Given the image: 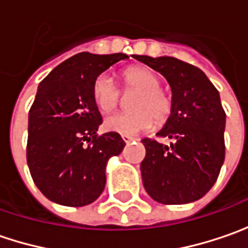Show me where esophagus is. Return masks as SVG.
<instances>
[{
  "mask_svg": "<svg viewBox=\"0 0 248 248\" xmlns=\"http://www.w3.org/2000/svg\"><path fill=\"white\" fill-rule=\"evenodd\" d=\"M121 138H123V140H124L125 143H129L131 140H134V138H132V137H128V135H123Z\"/></svg>",
  "mask_w": 248,
  "mask_h": 248,
  "instance_id": "esophagus-1",
  "label": "esophagus"
}]
</instances>
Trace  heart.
<instances>
[{
    "label": "heart",
    "instance_id": "obj_1",
    "mask_svg": "<svg viewBox=\"0 0 248 248\" xmlns=\"http://www.w3.org/2000/svg\"><path fill=\"white\" fill-rule=\"evenodd\" d=\"M125 91H138L129 102L132 110L113 114L106 119L105 127L123 135H134L149 129L153 123L163 124L172 111V96L160 87L161 80L157 74L146 67L134 66L125 69L123 74ZM95 105L103 113L114 110L120 103V91L108 74L96 77L92 87Z\"/></svg>",
    "mask_w": 248,
    "mask_h": 248
}]
</instances>
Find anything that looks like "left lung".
<instances>
[{
  "mask_svg": "<svg viewBox=\"0 0 248 248\" xmlns=\"http://www.w3.org/2000/svg\"><path fill=\"white\" fill-rule=\"evenodd\" d=\"M166 77L172 92V111L158 137L166 146L145 138L140 163L149 196L163 204L192 203L213 187L225 160V114L213 82L193 64L171 56H134Z\"/></svg>",
  "mask_w": 248,
  "mask_h": 248,
  "instance_id": "8db88e82",
  "label": "left lung"
}]
</instances>
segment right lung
I'll return each instance as SVG.
<instances>
[{
    "label": "right lung",
    "instance_id": "right-lung-1",
    "mask_svg": "<svg viewBox=\"0 0 248 248\" xmlns=\"http://www.w3.org/2000/svg\"><path fill=\"white\" fill-rule=\"evenodd\" d=\"M125 53L81 52L56 66L40 82L29 111L27 166L35 186L53 203L82 207L106 185V164L125 142L117 132L98 137L102 116L92 87Z\"/></svg>",
    "mask_w": 248,
    "mask_h": 248
}]
</instances>
